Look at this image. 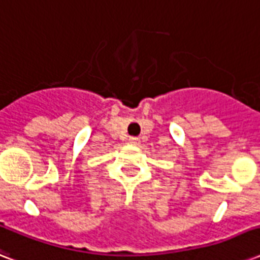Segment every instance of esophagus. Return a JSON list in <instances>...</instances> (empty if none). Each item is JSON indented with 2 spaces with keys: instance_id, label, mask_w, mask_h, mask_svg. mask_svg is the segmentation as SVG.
I'll return each instance as SVG.
<instances>
[{
  "instance_id": "34e87169",
  "label": "esophagus",
  "mask_w": 260,
  "mask_h": 260,
  "mask_svg": "<svg viewBox=\"0 0 260 260\" xmlns=\"http://www.w3.org/2000/svg\"><path fill=\"white\" fill-rule=\"evenodd\" d=\"M128 143H129L131 146H138L139 143H140V139H139V138H129Z\"/></svg>"
}]
</instances>
